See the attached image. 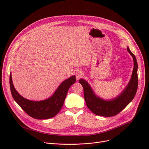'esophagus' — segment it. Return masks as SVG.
Instances as JSON below:
<instances>
[{
	"mask_svg": "<svg viewBox=\"0 0 149 149\" xmlns=\"http://www.w3.org/2000/svg\"><path fill=\"white\" fill-rule=\"evenodd\" d=\"M83 75V72L80 70H77L75 72V77L77 80H79L80 78Z\"/></svg>",
	"mask_w": 149,
	"mask_h": 149,
	"instance_id": "34e87169",
	"label": "esophagus"
}]
</instances>
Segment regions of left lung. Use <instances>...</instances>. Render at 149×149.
Here are the masks:
<instances>
[{
	"label": "left lung",
	"mask_w": 149,
	"mask_h": 149,
	"mask_svg": "<svg viewBox=\"0 0 149 149\" xmlns=\"http://www.w3.org/2000/svg\"><path fill=\"white\" fill-rule=\"evenodd\" d=\"M127 49L134 59V68L131 79L127 87L121 95L115 99L105 101L96 97L86 81L83 79L79 80L83 88L86 103L89 110L95 115L106 117L115 116L122 111L135 96L138 85V64L135 55L130 51L128 47Z\"/></svg>",
	"instance_id": "left-lung-1"
}]
</instances>
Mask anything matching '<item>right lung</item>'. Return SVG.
<instances>
[{
    "label": "right lung",
    "instance_id": "add662e5",
    "mask_svg": "<svg viewBox=\"0 0 149 149\" xmlns=\"http://www.w3.org/2000/svg\"><path fill=\"white\" fill-rule=\"evenodd\" d=\"M75 81V76L70 77L59 86L51 98L40 101H33L28 100L19 94L13 84L11 74L10 75V89L14 100L29 116L37 120L51 118L60 112L69 88Z\"/></svg>",
    "mask_w": 149,
    "mask_h": 149
}]
</instances>
